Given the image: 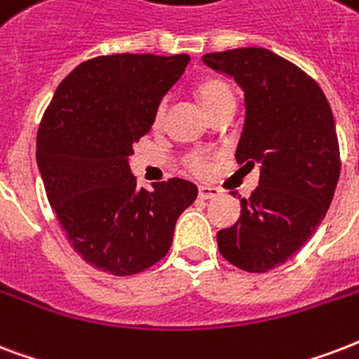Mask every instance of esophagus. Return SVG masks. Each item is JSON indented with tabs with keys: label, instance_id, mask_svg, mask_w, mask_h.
Returning a JSON list of instances; mask_svg holds the SVG:
<instances>
[{
	"label": "esophagus",
	"instance_id": "obj_1",
	"mask_svg": "<svg viewBox=\"0 0 359 359\" xmlns=\"http://www.w3.org/2000/svg\"><path fill=\"white\" fill-rule=\"evenodd\" d=\"M219 195V189H215V187H206V185L198 187V196H201L202 201H210V198H215V196Z\"/></svg>",
	"mask_w": 359,
	"mask_h": 359
}]
</instances>
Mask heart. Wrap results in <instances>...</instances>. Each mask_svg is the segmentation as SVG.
Returning a JSON list of instances; mask_svg holds the SVG:
<instances>
[{
	"label": "heart",
	"instance_id": "1",
	"mask_svg": "<svg viewBox=\"0 0 359 359\" xmlns=\"http://www.w3.org/2000/svg\"><path fill=\"white\" fill-rule=\"evenodd\" d=\"M198 98H201L202 106L206 107V111H212L214 107H217L221 102H225V100H233V90L229 87L225 81L221 79H208L202 83L201 87H198ZM166 111V102H161L157 106V113H155V118L161 121ZM183 164H185V168L189 170L191 174H195V176H206L210 170V155L206 151H191L185 155L183 158Z\"/></svg>",
	"mask_w": 359,
	"mask_h": 359
}]
</instances>
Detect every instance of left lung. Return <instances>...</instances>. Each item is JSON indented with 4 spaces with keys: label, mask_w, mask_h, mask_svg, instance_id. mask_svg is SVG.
<instances>
[{
    "label": "left lung",
    "mask_w": 359,
    "mask_h": 359,
    "mask_svg": "<svg viewBox=\"0 0 359 359\" xmlns=\"http://www.w3.org/2000/svg\"><path fill=\"white\" fill-rule=\"evenodd\" d=\"M202 60L244 90L246 121L234 157L242 168L261 170L238 221L217 233V248L242 271L269 272L309 242L335 195L341 155L330 102L311 75L269 48Z\"/></svg>",
    "instance_id": "left-lung-1"
}]
</instances>
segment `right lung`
I'll use <instances>...</instances> for the list:
<instances>
[{
  "instance_id": "obj_1",
  "label": "right lung",
  "mask_w": 359,
  "mask_h": 359,
  "mask_svg": "<svg viewBox=\"0 0 359 359\" xmlns=\"http://www.w3.org/2000/svg\"><path fill=\"white\" fill-rule=\"evenodd\" d=\"M187 55H107L75 67L37 130V166L56 219L81 259L130 276L163 259L195 183L172 177L138 189L128 157L149 132Z\"/></svg>"
}]
</instances>
